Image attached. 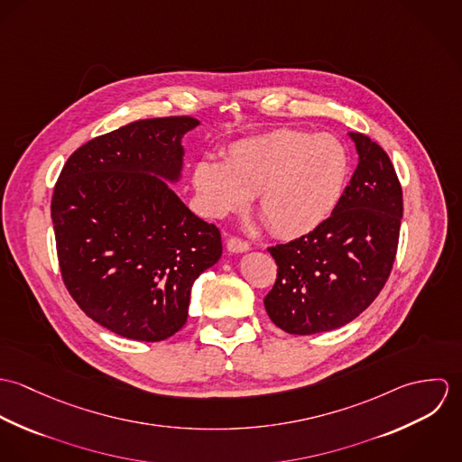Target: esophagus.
Segmentation results:
<instances>
[{"label":"esophagus","mask_w":462,"mask_h":462,"mask_svg":"<svg viewBox=\"0 0 462 462\" xmlns=\"http://www.w3.org/2000/svg\"><path fill=\"white\" fill-rule=\"evenodd\" d=\"M226 247H227V251H229V253H247V251L251 249V245H249L245 240L238 238V236H231V238H227Z\"/></svg>","instance_id":"1"}]
</instances>
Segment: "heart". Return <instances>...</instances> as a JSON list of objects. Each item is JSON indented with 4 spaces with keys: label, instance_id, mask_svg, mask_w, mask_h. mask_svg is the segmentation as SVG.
Instances as JSON below:
<instances>
[{
    "label": "heart",
    "instance_id": "b5f03b06",
    "mask_svg": "<svg viewBox=\"0 0 462 462\" xmlns=\"http://www.w3.org/2000/svg\"><path fill=\"white\" fill-rule=\"evenodd\" d=\"M348 178V154L330 134L275 130L235 142L224 162L200 160L192 171L208 217L244 211L258 196V213L282 238L317 229L337 206Z\"/></svg>",
    "mask_w": 462,
    "mask_h": 462
}]
</instances>
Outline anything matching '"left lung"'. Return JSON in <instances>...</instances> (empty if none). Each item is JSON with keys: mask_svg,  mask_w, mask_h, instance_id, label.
Returning a JSON list of instances; mask_svg holds the SVG:
<instances>
[{"mask_svg": "<svg viewBox=\"0 0 462 462\" xmlns=\"http://www.w3.org/2000/svg\"><path fill=\"white\" fill-rule=\"evenodd\" d=\"M348 136L359 163L332 215L311 233L268 247L277 279L264 310L290 334L352 322L381 293L395 263L403 200L393 163L366 134Z\"/></svg>", "mask_w": 462, "mask_h": 462, "instance_id": "1", "label": "left lung"}]
</instances>
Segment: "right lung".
I'll return each instance as SVG.
<instances>
[{"label":"right lung","instance_id":"obj_1","mask_svg":"<svg viewBox=\"0 0 462 462\" xmlns=\"http://www.w3.org/2000/svg\"><path fill=\"white\" fill-rule=\"evenodd\" d=\"M194 117H160L88 140L51 199L57 254L81 311L123 337L162 341L187 324L190 290L222 256L220 231L166 183H178Z\"/></svg>","mask_w":462,"mask_h":462}]
</instances>
